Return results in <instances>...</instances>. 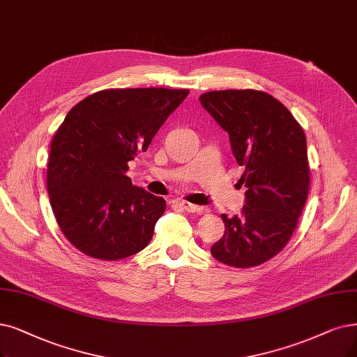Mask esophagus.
<instances>
[{"instance_id": "esophagus-1", "label": "esophagus", "mask_w": 357, "mask_h": 357, "mask_svg": "<svg viewBox=\"0 0 357 357\" xmlns=\"http://www.w3.org/2000/svg\"><path fill=\"white\" fill-rule=\"evenodd\" d=\"M176 204H177L178 206H181V209L188 211V212H204V208H202V206L193 205V204L186 202V201H176Z\"/></svg>"}]
</instances>
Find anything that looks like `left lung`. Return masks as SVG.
<instances>
[{"label":"left lung","mask_w":357,"mask_h":357,"mask_svg":"<svg viewBox=\"0 0 357 357\" xmlns=\"http://www.w3.org/2000/svg\"><path fill=\"white\" fill-rule=\"evenodd\" d=\"M228 133L248 189L240 217L228 218L211 253L220 262L249 268L287 245L309 192L306 136L291 112L261 91H212L199 98Z\"/></svg>","instance_id":"1"}]
</instances>
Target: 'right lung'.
Here are the masks:
<instances>
[{"instance_id":"obj_1","label":"right lung","mask_w":357,"mask_h":357,"mask_svg":"<svg viewBox=\"0 0 357 357\" xmlns=\"http://www.w3.org/2000/svg\"><path fill=\"white\" fill-rule=\"evenodd\" d=\"M188 89H107L68 111L54 135L47 171L51 208L71 245L117 261L145 249L164 197L133 186L127 162L145 152Z\"/></svg>"}]
</instances>
